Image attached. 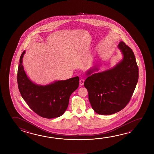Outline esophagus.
<instances>
[{"instance_id": "obj_1", "label": "esophagus", "mask_w": 154, "mask_h": 154, "mask_svg": "<svg viewBox=\"0 0 154 154\" xmlns=\"http://www.w3.org/2000/svg\"><path fill=\"white\" fill-rule=\"evenodd\" d=\"M84 79H81L79 81V84L80 85L83 86L84 85Z\"/></svg>"}]
</instances>
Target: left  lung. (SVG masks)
Here are the masks:
<instances>
[{
	"label": "left lung",
	"instance_id": "left-lung-1",
	"mask_svg": "<svg viewBox=\"0 0 154 154\" xmlns=\"http://www.w3.org/2000/svg\"><path fill=\"white\" fill-rule=\"evenodd\" d=\"M122 58L112 68L94 73V66L86 71L84 86L97 113L110 115L121 111L131 100L139 78V68L131 48L121 41L118 45Z\"/></svg>",
	"mask_w": 154,
	"mask_h": 154
}]
</instances>
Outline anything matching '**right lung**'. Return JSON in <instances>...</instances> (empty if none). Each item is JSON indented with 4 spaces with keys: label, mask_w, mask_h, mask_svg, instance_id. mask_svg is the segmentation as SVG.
<instances>
[{
    "label": "right lung",
    "mask_w": 154,
    "mask_h": 154,
    "mask_svg": "<svg viewBox=\"0 0 154 154\" xmlns=\"http://www.w3.org/2000/svg\"><path fill=\"white\" fill-rule=\"evenodd\" d=\"M26 51L20 58L17 75L21 95L31 109L38 116L53 119L63 115L68 106L71 94L78 88V76L67 80L56 81L45 85L34 83L28 78L23 65Z\"/></svg>",
    "instance_id": "1"
}]
</instances>
